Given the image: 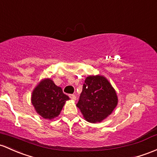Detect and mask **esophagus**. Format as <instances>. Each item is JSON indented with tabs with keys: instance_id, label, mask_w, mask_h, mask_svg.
<instances>
[{
	"instance_id": "obj_1",
	"label": "esophagus",
	"mask_w": 157,
	"mask_h": 157,
	"mask_svg": "<svg viewBox=\"0 0 157 157\" xmlns=\"http://www.w3.org/2000/svg\"><path fill=\"white\" fill-rule=\"evenodd\" d=\"M69 98L71 100H73V101H75L76 98H77V97H76L75 94H69Z\"/></svg>"
}]
</instances>
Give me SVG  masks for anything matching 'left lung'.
<instances>
[{"label":"left lung","instance_id":"obj_1","mask_svg":"<svg viewBox=\"0 0 157 157\" xmlns=\"http://www.w3.org/2000/svg\"><path fill=\"white\" fill-rule=\"evenodd\" d=\"M117 104L116 92L106 77L96 75L86 78L77 106L88 122H101L113 113Z\"/></svg>","mask_w":157,"mask_h":157}]
</instances>
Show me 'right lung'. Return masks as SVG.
Returning <instances> with one entry per match:
<instances>
[{
    "label": "right lung",
    "mask_w": 157,
    "mask_h": 157,
    "mask_svg": "<svg viewBox=\"0 0 157 157\" xmlns=\"http://www.w3.org/2000/svg\"><path fill=\"white\" fill-rule=\"evenodd\" d=\"M68 96L62 88L55 85L51 79H44L33 89L31 102L36 111L45 119L51 120L60 114Z\"/></svg>",
    "instance_id": "1"
}]
</instances>
